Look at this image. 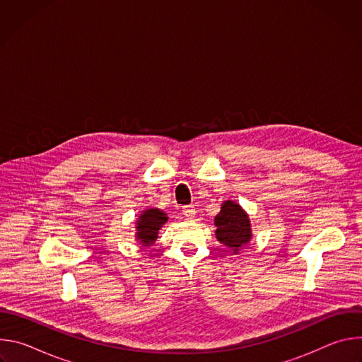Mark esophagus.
<instances>
[{
  "instance_id": "obj_1",
  "label": "esophagus",
  "mask_w": 362,
  "mask_h": 362,
  "mask_svg": "<svg viewBox=\"0 0 362 362\" xmlns=\"http://www.w3.org/2000/svg\"><path fill=\"white\" fill-rule=\"evenodd\" d=\"M182 214H183L186 218H189V219L194 218V215H196L194 206H192V204H189V206H183V208H182Z\"/></svg>"
}]
</instances>
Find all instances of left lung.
<instances>
[{
    "mask_svg": "<svg viewBox=\"0 0 362 362\" xmlns=\"http://www.w3.org/2000/svg\"><path fill=\"white\" fill-rule=\"evenodd\" d=\"M216 238L221 243L236 252L250 240V223L247 215L239 204L228 200L222 204L219 215L215 218Z\"/></svg>",
    "mask_w": 362,
    "mask_h": 362,
    "instance_id": "8db88e82",
    "label": "left lung"
}]
</instances>
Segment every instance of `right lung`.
I'll return each instance as SVG.
<instances>
[{"label":"right lung","mask_w":362,"mask_h":362,"mask_svg":"<svg viewBox=\"0 0 362 362\" xmlns=\"http://www.w3.org/2000/svg\"><path fill=\"white\" fill-rule=\"evenodd\" d=\"M168 222L166 214L159 209H147L137 221V239L143 245H150L158 238L159 229Z\"/></svg>","instance_id":"obj_1"}]
</instances>
